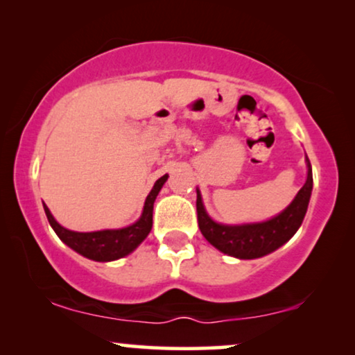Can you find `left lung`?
Masks as SVG:
<instances>
[{"instance_id": "8db88e82", "label": "left lung", "mask_w": 355, "mask_h": 355, "mask_svg": "<svg viewBox=\"0 0 355 355\" xmlns=\"http://www.w3.org/2000/svg\"><path fill=\"white\" fill-rule=\"evenodd\" d=\"M305 163H307V179L302 189L283 211L266 221L244 223V225L218 223L207 213L202 193L197 189V218L203 237L223 254L241 260L260 259L284 245L302 225L312 196L313 178L307 155H305Z\"/></svg>"}]
</instances>
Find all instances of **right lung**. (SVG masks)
I'll use <instances>...</instances> for the list:
<instances>
[{
	"label": "right lung",
	"instance_id": "obj_1",
	"mask_svg": "<svg viewBox=\"0 0 355 355\" xmlns=\"http://www.w3.org/2000/svg\"><path fill=\"white\" fill-rule=\"evenodd\" d=\"M168 181V174H164L155 182L152 191L145 198L142 215L132 225L119 227V230H101L92 232H77L66 230L51 215L50 208L43 203L46 218L50 221V226L56 232L58 237L64 242L67 247L76 250L77 254L89 260L95 261H113L123 257L132 254L137 247L145 241V237L150 234L153 225V203L155 198L162 191L163 184Z\"/></svg>",
	"mask_w": 355,
	"mask_h": 355
}]
</instances>
